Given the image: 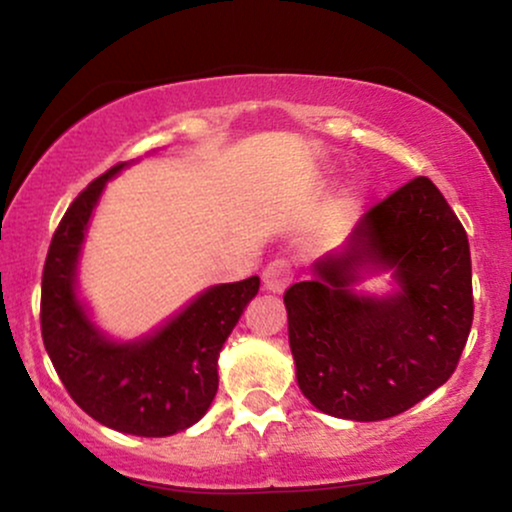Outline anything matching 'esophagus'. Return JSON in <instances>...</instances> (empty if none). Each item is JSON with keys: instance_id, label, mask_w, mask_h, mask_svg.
<instances>
[{"instance_id": "obj_1", "label": "esophagus", "mask_w": 512, "mask_h": 512, "mask_svg": "<svg viewBox=\"0 0 512 512\" xmlns=\"http://www.w3.org/2000/svg\"><path fill=\"white\" fill-rule=\"evenodd\" d=\"M262 283H264V290L281 295L283 290L293 283V271H290V264L286 260L271 262L269 267L262 271Z\"/></svg>"}]
</instances>
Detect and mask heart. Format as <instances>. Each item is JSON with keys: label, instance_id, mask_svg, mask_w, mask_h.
<instances>
[{"label": "heart", "instance_id": "obj_1", "mask_svg": "<svg viewBox=\"0 0 512 512\" xmlns=\"http://www.w3.org/2000/svg\"><path fill=\"white\" fill-rule=\"evenodd\" d=\"M361 196V186H357V184H354L352 186V189H349L347 191V196H345V203H354V200H357Z\"/></svg>", "mask_w": 512, "mask_h": 512}]
</instances>
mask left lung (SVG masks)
<instances>
[{"label": "left lung", "instance_id": "8db88e82", "mask_svg": "<svg viewBox=\"0 0 512 512\" xmlns=\"http://www.w3.org/2000/svg\"><path fill=\"white\" fill-rule=\"evenodd\" d=\"M309 271L283 302L297 385L321 413L385 420L449 380L472 326L470 245L428 177L368 210ZM373 275L388 288L359 291Z\"/></svg>", "mask_w": 512, "mask_h": 512}]
</instances>
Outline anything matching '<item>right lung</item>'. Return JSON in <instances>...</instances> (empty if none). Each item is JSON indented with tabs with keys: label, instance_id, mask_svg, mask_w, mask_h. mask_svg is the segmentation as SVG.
Masks as SVG:
<instances>
[{
	"label": "right lung",
	"instance_id": "1",
	"mask_svg": "<svg viewBox=\"0 0 512 512\" xmlns=\"http://www.w3.org/2000/svg\"><path fill=\"white\" fill-rule=\"evenodd\" d=\"M115 165L73 200L42 274V340L58 378L84 413L137 437H170L196 425L217 394V359L260 276L210 286L139 338H115L80 295V260Z\"/></svg>",
	"mask_w": 512,
	"mask_h": 512
}]
</instances>
